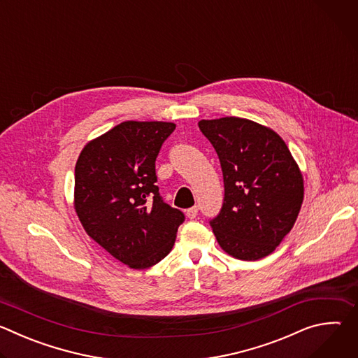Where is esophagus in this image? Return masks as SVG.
Returning <instances> with one entry per match:
<instances>
[{"label": "esophagus", "instance_id": "esophagus-1", "mask_svg": "<svg viewBox=\"0 0 358 358\" xmlns=\"http://www.w3.org/2000/svg\"><path fill=\"white\" fill-rule=\"evenodd\" d=\"M185 215L189 218V220H194L196 215H198V207H191L187 210Z\"/></svg>", "mask_w": 358, "mask_h": 358}]
</instances>
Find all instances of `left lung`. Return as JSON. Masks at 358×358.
Listing matches in <instances>:
<instances>
[{"label": "left lung", "mask_w": 358, "mask_h": 358, "mask_svg": "<svg viewBox=\"0 0 358 358\" xmlns=\"http://www.w3.org/2000/svg\"><path fill=\"white\" fill-rule=\"evenodd\" d=\"M220 157L225 196L210 222L220 246L241 261L271 255L293 228L301 208V171L283 138L242 117L199 120Z\"/></svg>", "instance_id": "8db88e82"}]
</instances>
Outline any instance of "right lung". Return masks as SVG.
I'll list each match as a JSON object with an SVG mask.
<instances>
[{
    "label": "right lung",
    "mask_w": 358,
    "mask_h": 358,
    "mask_svg": "<svg viewBox=\"0 0 358 358\" xmlns=\"http://www.w3.org/2000/svg\"><path fill=\"white\" fill-rule=\"evenodd\" d=\"M170 122H123L90 140L75 167L73 207L86 234L131 269L170 253L184 214L163 201L156 159Z\"/></svg>",
    "instance_id": "add662e5"
}]
</instances>
